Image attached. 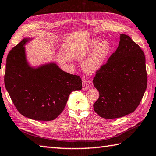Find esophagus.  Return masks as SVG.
Instances as JSON below:
<instances>
[{"instance_id": "esophagus-1", "label": "esophagus", "mask_w": 156, "mask_h": 156, "mask_svg": "<svg viewBox=\"0 0 156 156\" xmlns=\"http://www.w3.org/2000/svg\"><path fill=\"white\" fill-rule=\"evenodd\" d=\"M89 87H90V85H89L88 82L87 80H84L83 82H82V89L84 90H86L88 89Z\"/></svg>"}]
</instances>
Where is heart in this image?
Segmentation results:
<instances>
[{"label":"heart","instance_id":"1","mask_svg":"<svg viewBox=\"0 0 156 156\" xmlns=\"http://www.w3.org/2000/svg\"><path fill=\"white\" fill-rule=\"evenodd\" d=\"M111 50V44L108 40L101 41L98 38L92 39L83 50L85 54L91 53L82 64L84 70L88 74L99 70L105 65Z\"/></svg>","mask_w":156,"mask_h":156}]
</instances>
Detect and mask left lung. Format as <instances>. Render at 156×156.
Instances as JSON below:
<instances>
[{
  "label": "left lung",
  "mask_w": 156,
  "mask_h": 156,
  "mask_svg": "<svg viewBox=\"0 0 156 156\" xmlns=\"http://www.w3.org/2000/svg\"><path fill=\"white\" fill-rule=\"evenodd\" d=\"M92 82L100 94L93 105L100 117L116 119L134 112L147 88L144 51L129 36L121 34L117 50Z\"/></svg>",
  "instance_id": "8db88e82"
}]
</instances>
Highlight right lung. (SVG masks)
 I'll return each mask as SVG.
<instances>
[{
    "label": "right lung",
    "instance_id": "right-lung-1",
    "mask_svg": "<svg viewBox=\"0 0 156 156\" xmlns=\"http://www.w3.org/2000/svg\"><path fill=\"white\" fill-rule=\"evenodd\" d=\"M32 39L24 38L9 53L5 87L22 115L34 120L52 121L64 110L71 92L81 90L82 80L63 71L54 62L32 66L25 47Z\"/></svg>",
    "mask_w": 156,
    "mask_h": 156
}]
</instances>
